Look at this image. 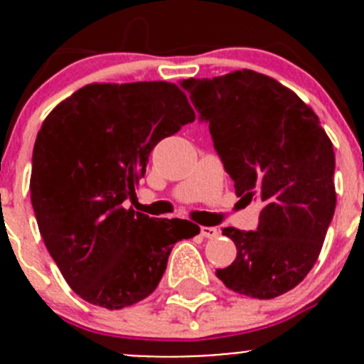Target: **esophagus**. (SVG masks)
Returning a JSON list of instances; mask_svg holds the SVG:
<instances>
[{
    "label": "esophagus",
    "mask_w": 364,
    "mask_h": 364,
    "mask_svg": "<svg viewBox=\"0 0 364 364\" xmlns=\"http://www.w3.org/2000/svg\"><path fill=\"white\" fill-rule=\"evenodd\" d=\"M200 234H203L204 237H216L220 234V230L216 229V227H200Z\"/></svg>",
    "instance_id": "34e87169"
}]
</instances>
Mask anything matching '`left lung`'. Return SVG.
<instances>
[{"label": "left lung", "mask_w": 364, "mask_h": 364, "mask_svg": "<svg viewBox=\"0 0 364 364\" xmlns=\"http://www.w3.org/2000/svg\"><path fill=\"white\" fill-rule=\"evenodd\" d=\"M232 178L237 197L262 204L257 230L225 227L236 260L216 277L230 291L273 299L314 267L335 215V151L317 114L253 70L179 82Z\"/></svg>", "instance_id": "8db88e82"}]
</instances>
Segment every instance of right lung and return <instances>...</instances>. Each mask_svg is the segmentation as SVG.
Segmentation results:
<instances>
[{"label":"right lung","mask_w":364,"mask_h":364,"mask_svg":"<svg viewBox=\"0 0 364 364\" xmlns=\"http://www.w3.org/2000/svg\"><path fill=\"white\" fill-rule=\"evenodd\" d=\"M196 119L176 84H87L42 123L33 148L31 204L61 274L84 301L130 306L160 284L196 223L127 209L161 139Z\"/></svg>","instance_id":"right-lung-1"}]
</instances>
